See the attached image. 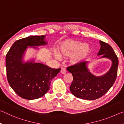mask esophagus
Returning <instances> with one entry per match:
<instances>
[{"label": "esophagus", "instance_id": "1", "mask_svg": "<svg viewBox=\"0 0 124 124\" xmlns=\"http://www.w3.org/2000/svg\"><path fill=\"white\" fill-rule=\"evenodd\" d=\"M66 70L64 68H62L61 70V73H62V74H66Z\"/></svg>", "mask_w": 124, "mask_h": 124}]
</instances>
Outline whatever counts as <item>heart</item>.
I'll list each match as a JSON object with an SVG mask.
<instances>
[{
  "label": "heart",
  "instance_id": "b5f03b06",
  "mask_svg": "<svg viewBox=\"0 0 124 124\" xmlns=\"http://www.w3.org/2000/svg\"><path fill=\"white\" fill-rule=\"evenodd\" d=\"M91 52L89 45L76 40H66L62 42L58 52H54L56 58L70 56L69 62L72 65H78L87 59Z\"/></svg>",
  "mask_w": 124,
  "mask_h": 124
}]
</instances>
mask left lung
Listing matches in <instances>:
<instances>
[{"label":"left lung","instance_id":"1","mask_svg":"<svg viewBox=\"0 0 124 124\" xmlns=\"http://www.w3.org/2000/svg\"><path fill=\"white\" fill-rule=\"evenodd\" d=\"M101 47L97 54L101 58L112 61V66L108 72L101 76H95L90 72L88 62L68 67V72L72 73L73 82L70 90L75 97L86 100H95L103 96L114 84L116 78L118 58L113 48L108 44L100 41Z\"/></svg>","mask_w":124,"mask_h":124}]
</instances>
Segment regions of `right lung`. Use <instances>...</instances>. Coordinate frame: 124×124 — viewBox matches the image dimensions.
<instances>
[{
    "label": "right lung",
    "instance_id": "add662e5",
    "mask_svg": "<svg viewBox=\"0 0 124 124\" xmlns=\"http://www.w3.org/2000/svg\"><path fill=\"white\" fill-rule=\"evenodd\" d=\"M45 35L24 38L15 42L6 56V68L8 83L14 91L24 99L32 100L42 97L49 91L51 80L61 70L34 59L24 62L23 57L28 46L45 45Z\"/></svg>",
    "mask_w": 124,
    "mask_h": 124
}]
</instances>
